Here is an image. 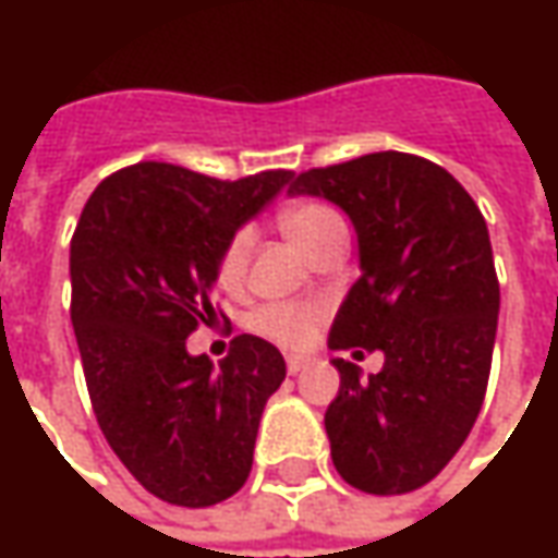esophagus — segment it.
<instances>
[{
    "mask_svg": "<svg viewBox=\"0 0 558 558\" xmlns=\"http://www.w3.org/2000/svg\"><path fill=\"white\" fill-rule=\"evenodd\" d=\"M286 366H289L291 375H298V373H304V369H311V360H307V356H289V360H286Z\"/></svg>",
    "mask_w": 558,
    "mask_h": 558,
    "instance_id": "34e87169",
    "label": "esophagus"
}]
</instances>
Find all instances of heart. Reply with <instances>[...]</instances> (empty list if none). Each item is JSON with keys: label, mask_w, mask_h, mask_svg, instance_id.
<instances>
[{"label": "heart", "mask_w": 558, "mask_h": 558, "mask_svg": "<svg viewBox=\"0 0 558 558\" xmlns=\"http://www.w3.org/2000/svg\"><path fill=\"white\" fill-rule=\"evenodd\" d=\"M279 223H282V232L294 242V247L304 254L326 229L341 223V217L335 214L332 207H326V204H294L289 210H282ZM251 245H254V232L251 229H239L226 242L223 254H220V282H223L226 289L242 286L247 260H251ZM251 326L264 338H269V341H276V344H282L289 351H301V348L311 344L313 335H316L319 311L316 307H304V304H272V307H264V311L254 313Z\"/></svg>", "instance_id": "obj_1"}]
</instances>
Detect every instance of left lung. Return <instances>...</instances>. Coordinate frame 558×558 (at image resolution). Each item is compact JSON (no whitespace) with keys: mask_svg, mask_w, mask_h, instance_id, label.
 I'll return each instance as SVG.
<instances>
[{"mask_svg":"<svg viewBox=\"0 0 558 558\" xmlns=\"http://www.w3.org/2000/svg\"><path fill=\"white\" fill-rule=\"evenodd\" d=\"M289 195L326 198L354 223L360 279L329 348L385 354L369 381L332 360L335 469L366 494L416 490L469 438L490 375L500 286L482 210L444 167L403 151L307 170Z\"/></svg>","mask_w":558,"mask_h":558,"instance_id":"obj_1","label":"left lung"}]
</instances>
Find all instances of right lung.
Returning a JSON list of instances; mask_svg holds the SVG:
<instances>
[{
    "label": "right lung",
    "instance_id": "obj_1",
    "mask_svg": "<svg viewBox=\"0 0 558 558\" xmlns=\"http://www.w3.org/2000/svg\"><path fill=\"white\" fill-rule=\"evenodd\" d=\"M291 170L235 183L177 163H133L96 185L71 239V323L101 435L133 478L173 506H214L245 484L282 354L239 335L220 366L189 354L217 323L226 242Z\"/></svg>",
    "mask_w": 558,
    "mask_h": 558
}]
</instances>
